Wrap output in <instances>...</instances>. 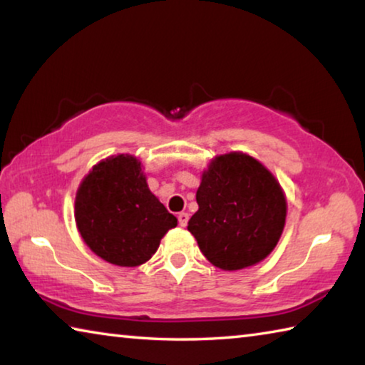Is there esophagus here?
<instances>
[{
	"label": "esophagus",
	"instance_id": "obj_1",
	"mask_svg": "<svg viewBox=\"0 0 365 365\" xmlns=\"http://www.w3.org/2000/svg\"><path fill=\"white\" fill-rule=\"evenodd\" d=\"M177 217H178V224H180L182 227H187L188 219H190V215L187 212H178Z\"/></svg>",
	"mask_w": 365,
	"mask_h": 365
}]
</instances>
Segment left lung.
Instances as JSON below:
<instances>
[{
  "instance_id": "obj_1",
  "label": "left lung",
  "mask_w": 365,
  "mask_h": 365,
  "mask_svg": "<svg viewBox=\"0 0 365 365\" xmlns=\"http://www.w3.org/2000/svg\"><path fill=\"white\" fill-rule=\"evenodd\" d=\"M196 202L188 232L207 261L222 270L264 261L285 227V191L262 163L242 151L211 159L202 170Z\"/></svg>"
}]
</instances>
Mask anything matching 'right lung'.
<instances>
[{
	"label": "right lung",
	"mask_w": 365,
	"mask_h": 365,
	"mask_svg": "<svg viewBox=\"0 0 365 365\" xmlns=\"http://www.w3.org/2000/svg\"><path fill=\"white\" fill-rule=\"evenodd\" d=\"M73 214L85 245L120 267L150 261L164 235L177 227L132 154L109 156L91 168L78 185Z\"/></svg>",
	"instance_id": "right-lung-1"
}]
</instances>
